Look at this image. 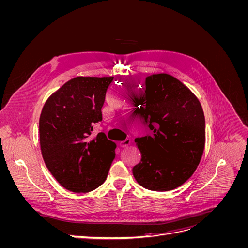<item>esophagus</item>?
Wrapping results in <instances>:
<instances>
[{"label":"esophagus","mask_w":248,"mask_h":248,"mask_svg":"<svg viewBox=\"0 0 248 248\" xmlns=\"http://www.w3.org/2000/svg\"><path fill=\"white\" fill-rule=\"evenodd\" d=\"M131 144V140H129V139H126V140H122V141H120V146L121 147H127V146H129Z\"/></svg>","instance_id":"esophagus-1"}]
</instances>
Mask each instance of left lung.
I'll list each match as a JSON object with an SVG mask.
<instances>
[{
    "mask_svg": "<svg viewBox=\"0 0 248 248\" xmlns=\"http://www.w3.org/2000/svg\"><path fill=\"white\" fill-rule=\"evenodd\" d=\"M140 100L153 133L136 139L141 158L133 176L149 190L175 189L192 176L204 152V110L198 97L168 73L147 77Z\"/></svg>",
    "mask_w": 248,
    "mask_h": 248,
    "instance_id": "obj_1",
    "label": "left lung"
}]
</instances>
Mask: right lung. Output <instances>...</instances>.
Here are the masks:
<instances>
[{"mask_svg":"<svg viewBox=\"0 0 248 248\" xmlns=\"http://www.w3.org/2000/svg\"><path fill=\"white\" fill-rule=\"evenodd\" d=\"M114 77H77L52 93L39 119L43 160L64 188L89 192L108 177L117 145L106 133L93 136Z\"/></svg>","mask_w":248,"mask_h":248,"instance_id":"obj_1","label":"right lung"}]
</instances>
